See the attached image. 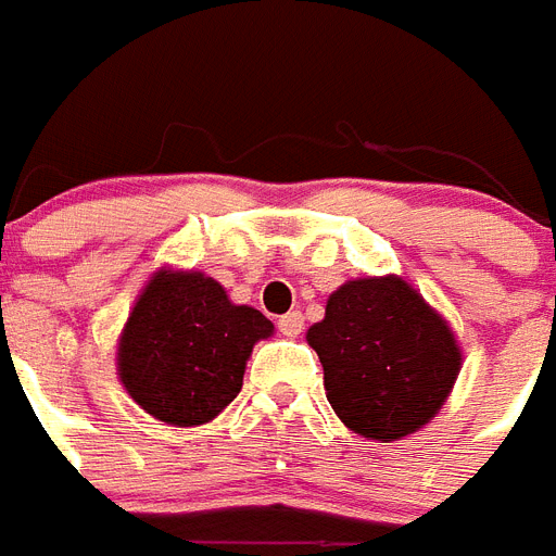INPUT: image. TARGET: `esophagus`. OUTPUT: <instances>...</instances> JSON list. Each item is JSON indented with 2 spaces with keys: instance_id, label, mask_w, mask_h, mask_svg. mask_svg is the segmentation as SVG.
Returning a JSON list of instances; mask_svg holds the SVG:
<instances>
[{
  "instance_id": "esophagus-1",
  "label": "esophagus",
  "mask_w": 556,
  "mask_h": 556,
  "mask_svg": "<svg viewBox=\"0 0 556 556\" xmlns=\"http://www.w3.org/2000/svg\"><path fill=\"white\" fill-rule=\"evenodd\" d=\"M278 330H281V336H287V339H299L301 330H304V315L301 313H287L278 318Z\"/></svg>"
}]
</instances>
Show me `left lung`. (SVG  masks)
<instances>
[{"instance_id":"1","label":"left lung","mask_w":556,"mask_h":556,"mask_svg":"<svg viewBox=\"0 0 556 556\" xmlns=\"http://www.w3.org/2000/svg\"><path fill=\"white\" fill-rule=\"evenodd\" d=\"M306 344L332 410L353 433L396 442L425 428L462 370L454 327L399 275H364L327 299Z\"/></svg>"}]
</instances>
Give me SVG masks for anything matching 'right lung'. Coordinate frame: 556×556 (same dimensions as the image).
<instances>
[{
  "mask_svg": "<svg viewBox=\"0 0 556 556\" xmlns=\"http://www.w3.org/2000/svg\"><path fill=\"white\" fill-rule=\"evenodd\" d=\"M275 332L215 278L160 266L117 339V376L149 416L175 428L212 421L241 393L252 348Z\"/></svg>",
  "mask_w": 556,
  "mask_h": 556,
  "instance_id": "1",
  "label": "right lung"
}]
</instances>
